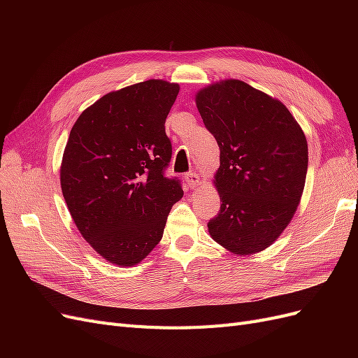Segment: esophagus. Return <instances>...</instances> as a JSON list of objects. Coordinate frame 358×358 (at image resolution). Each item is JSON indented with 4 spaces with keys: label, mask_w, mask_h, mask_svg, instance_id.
I'll use <instances>...</instances> for the list:
<instances>
[{
    "label": "esophagus",
    "mask_w": 358,
    "mask_h": 358,
    "mask_svg": "<svg viewBox=\"0 0 358 358\" xmlns=\"http://www.w3.org/2000/svg\"><path fill=\"white\" fill-rule=\"evenodd\" d=\"M187 183L189 188H197L200 185V176L197 175V173H188L187 175Z\"/></svg>",
    "instance_id": "obj_1"
}]
</instances>
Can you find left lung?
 <instances>
[{
  "instance_id": "left-lung-1",
  "label": "left lung",
  "mask_w": 358,
  "mask_h": 358,
  "mask_svg": "<svg viewBox=\"0 0 358 358\" xmlns=\"http://www.w3.org/2000/svg\"><path fill=\"white\" fill-rule=\"evenodd\" d=\"M196 104L220 146L213 183L222 204L208 222L209 234L237 255L264 251L297 210L308 171L306 136L282 103L242 80L206 86Z\"/></svg>"
}]
</instances>
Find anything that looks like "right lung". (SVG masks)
I'll return each instance as SVG.
<instances>
[{
	"mask_svg": "<svg viewBox=\"0 0 358 358\" xmlns=\"http://www.w3.org/2000/svg\"><path fill=\"white\" fill-rule=\"evenodd\" d=\"M179 85L150 79L103 95L73 125L61 189L83 239L112 264H138L159 243L183 196L164 176L171 159L166 117Z\"/></svg>",
	"mask_w": 358,
	"mask_h": 358,
	"instance_id": "1",
	"label": "right lung"
}]
</instances>
